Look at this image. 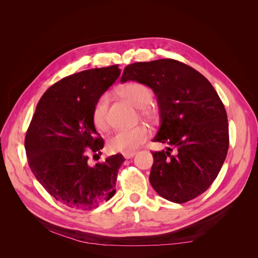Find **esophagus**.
<instances>
[{
    "mask_svg": "<svg viewBox=\"0 0 258 258\" xmlns=\"http://www.w3.org/2000/svg\"><path fill=\"white\" fill-rule=\"evenodd\" d=\"M122 155H123V157H124V158H126V159H129V158H132V157H134V156L136 155V152H130V153H123Z\"/></svg>",
    "mask_w": 258,
    "mask_h": 258,
    "instance_id": "34e87169",
    "label": "esophagus"
}]
</instances>
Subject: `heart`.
I'll use <instances>...</instances> for the list:
<instances>
[{
  "instance_id": "1",
  "label": "heart",
  "mask_w": 258,
  "mask_h": 258,
  "mask_svg": "<svg viewBox=\"0 0 258 258\" xmlns=\"http://www.w3.org/2000/svg\"><path fill=\"white\" fill-rule=\"evenodd\" d=\"M119 93L136 107L143 108V115L152 117L153 113L148 105L152 103L153 92L146 85L137 82L129 83L122 86L119 89ZM107 105L108 96L102 95L93 108V122L100 130H105L108 127ZM148 137H150V131L145 126L119 129L115 131L107 140V148L108 151L114 153H130L141 146Z\"/></svg>"
}]
</instances>
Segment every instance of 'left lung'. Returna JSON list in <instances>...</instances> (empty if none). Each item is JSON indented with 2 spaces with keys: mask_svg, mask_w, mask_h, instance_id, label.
<instances>
[{
  "mask_svg": "<svg viewBox=\"0 0 258 258\" xmlns=\"http://www.w3.org/2000/svg\"><path fill=\"white\" fill-rule=\"evenodd\" d=\"M137 81L157 97L160 127L153 139L167 143L153 152L150 182L159 196L184 204L205 192L214 182L227 156V114L206 77L173 59L127 66L121 83Z\"/></svg>",
  "mask_w": 258,
  "mask_h": 258,
  "instance_id": "1",
  "label": "left lung"
}]
</instances>
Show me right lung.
<instances>
[{
  "label": "right lung",
  "mask_w": 258,
  "mask_h": 258,
  "mask_svg": "<svg viewBox=\"0 0 258 258\" xmlns=\"http://www.w3.org/2000/svg\"><path fill=\"white\" fill-rule=\"evenodd\" d=\"M119 75L117 64L72 74L53 84L36 105L25 141L29 166L44 188L69 208L92 210L116 191L122 155L90 166L88 154L101 155L104 146L92 113Z\"/></svg>",
  "instance_id": "add662e5"
}]
</instances>
